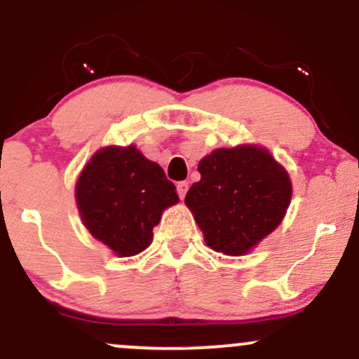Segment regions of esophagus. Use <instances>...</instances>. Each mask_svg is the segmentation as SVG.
Returning <instances> with one entry per match:
<instances>
[{"label":"esophagus","instance_id":"1","mask_svg":"<svg viewBox=\"0 0 359 359\" xmlns=\"http://www.w3.org/2000/svg\"><path fill=\"white\" fill-rule=\"evenodd\" d=\"M178 195H180V198H184V195H187V191H188V181H180L178 183Z\"/></svg>","mask_w":359,"mask_h":359}]
</instances>
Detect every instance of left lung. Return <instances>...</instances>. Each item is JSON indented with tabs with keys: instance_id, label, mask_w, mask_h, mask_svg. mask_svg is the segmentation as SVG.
Returning <instances> with one entry per match:
<instances>
[{
	"instance_id": "left-lung-1",
	"label": "left lung",
	"mask_w": 359,
	"mask_h": 359,
	"mask_svg": "<svg viewBox=\"0 0 359 359\" xmlns=\"http://www.w3.org/2000/svg\"><path fill=\"white\" fill-rule=\"evenodd\" d=\"M201 178L184 196L213 251L244 256L283 220L292 180L257 144L215 149L198 163Z\"/></svg>"
}]
</instances>
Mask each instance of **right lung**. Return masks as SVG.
<instances>
[{
  "instance_id": "right-lung-1",
  "label": "right lung",
  "mask_w": 359,
  "mask_h": 359,
  "mask_svg": "<svg viewBox=\"0 0 359 359\" xmlns=\"http://www.w3.org/2000/svg\"><path fill=\"white\" fill-rule=\"evenodd\" d=\"M178 201L163 168L132 144L98 149L76 181L83 225L118 257L147 249L163 212Z\"/></svg>"
}]
</instances>
